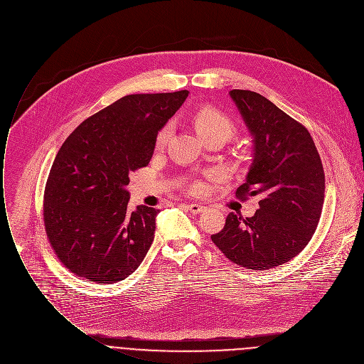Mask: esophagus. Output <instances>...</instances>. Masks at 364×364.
I'll use <instances>...</instances> for the list:
<instances>
[{
	"label": "esophagus",
	"mask_w": 364,
	"mask_h": 364,
	"mask_svg": "<svg viewBox=\"0 0 364 364\" xmlns=\"http://www.w3.org/2000/svg\"><path fill=\"white\" fill-rule=\"evenodd\" d=\"M186 208H188L192 213H195V215L202 213V212L205 210V206H202V205H199V203H189V205H186Z\"/></svg>",
	"instance_id": "obj_1"
}]
</instances>
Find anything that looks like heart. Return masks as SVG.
<instances>
[{"mask_svg":"<svg viewBox=\"0 0 364 364\" xmlns=\"http://www.w3.org/2000/svg\"><path fill=\"white\" fill-rule=\"evenodd\" d=\"M191 122L198 132V135L203 139L208 136H220L225 141L230 139L236 135L237 127L235 122L223 112L210 107V106H199L191 113ZM171 124L164 125L155 139L156 148H162L169 136H171Z\"/></svg>","mask_w":364,"mask_h":364,"instance_id":"b5f03b06","label":"heart"}]
</instances>
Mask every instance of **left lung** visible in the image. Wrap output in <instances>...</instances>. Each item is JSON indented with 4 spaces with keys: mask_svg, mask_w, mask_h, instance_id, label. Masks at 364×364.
Masks as SVG:
<instances>
[{
    "mask_svg": "<svg viewBox=\"0 0 364 364\" xmlns=\"http://www.w3.org/2000/svg\"><path fill=\"white\" fill-rule=\"evenodd\" d=\"M252 135L254 155L236 196H259L251 218L229 213L222 232L212 236L219 250L248 269L288 262L312 239L325 199V173L309 131L264 96L232 90Z\"/></svg>",
    "mask_w": 364,
    "mask_h": 364,
    "instance_id": "8db88e82",
    "label": "left lung"
}]
</instances>
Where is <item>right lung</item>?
<instances>
[{"instance_id": "add662e5", "label": "right lung", "mask_w": 364, "mask_h": 364, "mask_svg": "<svg viewBox=\"0 0 364 364\" xmlns=\"http://www.w3.org/2000/svg\"><path fill=\"white\" fill-rule=\"evenodd\" d=\"M189 92L129 95L82 122L62 144L43 195V223L75 275L113 284L131 275L154 242L158 209H127L129 175L152 158L158 131Z\"/></svg>"}]
</instances>
